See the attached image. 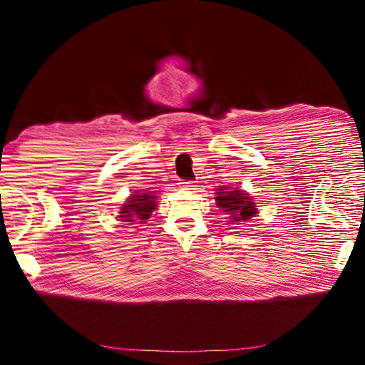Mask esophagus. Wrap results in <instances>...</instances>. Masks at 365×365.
<instances>
[{
	"mask_svg": "<svg viewBox=\"0 0 365 365\" xmlns=\"http://www.w3.org/2000/svg\"><path fill=\"white\" fill-rule=\"evenodd\" d=\"M182 188L185 190H195L196 183L195 182H182Z\"/></svg>",
	"mask_w": 365,
	"mask_h": 365,
	"instance_id": "1",
	"label": "esophagus"
}]
</instances>
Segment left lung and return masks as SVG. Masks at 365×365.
<instances>
[{
	"mask_svg": "<svg viewBox=\"0 0 365 365\" xmlns=\"http://www.w3.org/2000/svg\"><path fill=\"white\" fill-rule=\"evenodd\" d=\"M215 205L228 214V224H240L257 215V206L252 196L240 188L219 187L215 190Z\"/></svg>",
	"mask_w": 365,
	"mask_h": 365,
	"instance_id": "obj_1",
	"label": "left lung"
}]
</instances>
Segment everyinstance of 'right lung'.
I'll list each match as a JSON object with an SVG mask.
<instances>
[{
	"label": "right lung",
	"instance_id": "1",
	"mask_svg": "<svg viewBox=\"0 0 365 365\" xmlns=\"http://www.w3.org/2000/svg\"><path fill=\"white\" fill-rule=\"evenodd\" d=\"M158 206V196L153 193H141V191H135L132 196L127 197L123 202L119 219L127 224H146V220L151 217V214Z\"/></svg>",
	"mask_w": 365,
	"mask_h": 365
}]
</instances>
